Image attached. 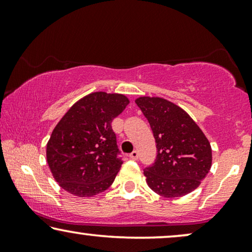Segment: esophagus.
<instances>
[{
    "label": "esophagus",
    "instance_id": "esophagus-1",
    "mask_svg": "<svg viewBox=\"0 0 252 252\" xmlns=\"http://www.w3.org/2000/svg\"><path fill=\"white\" fill-rule=\"evenodd\" d=\"M129 158H130V159H134V160H136L137 158H139V153H137L136 150L132 151V153L129 154Z\"/></svg>",
    "mask_w": 252,
    "mask_h": 252
}]
</instances>
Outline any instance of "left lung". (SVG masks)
<instances>
[{
	"mask_svg": "<svg viewBox=\"0 0 252 252\" xmlns=\"http://www.w3.org/2000/svg\"><path fill=\"white\" fill-rule=\"evenodd\" d=\"M156 140L155 163L144 168L147 184L167 198L187 195L211 168L212 150L204 133L185 110L160 97L135 101Z\"/></svg>",
	"mask_w": 252,
	"mask_h": 252,
	"instance_id": "8db88e82",
	"label": "left lung"
}]
</instances>
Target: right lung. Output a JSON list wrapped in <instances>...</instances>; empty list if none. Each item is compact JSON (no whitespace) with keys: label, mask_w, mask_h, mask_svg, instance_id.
<instances>
[{"label":"right lung","mask_w":252,"mask_h":252,"mask_svg":"<svg viewBox=\"0 0 252 252\" xmlns=\"http://www.w3.org/2000/svg\"><path fill=\"white\" fill-rule=\"evenodd\" d=\"M129 101L122 94L92 93L71 106L47 143V161L55 180L79 197L108 189L122 167L111 123Z\"/></svg>","instance_id":"right-lung-1"}]
</instances>
